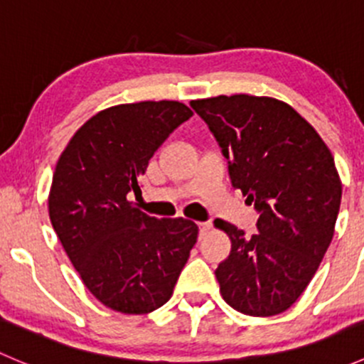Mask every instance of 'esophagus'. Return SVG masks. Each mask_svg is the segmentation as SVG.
<instances>
[{"label": "esophagus", "mask_w": 364, "mask_h": 364, "mask_svg": "<svg viewBox=\"0 0 364 364\" xmlns=\"http://www.w3.org/2000/svg\"><path fill=\"white\" fill-rule=\"evenodd\" d=\"M197 227H199V230H200V236H204V234L211 229V223L200 222V223H197Z\"/></svg>", "instance_id": "esophagus-1"}]
</instances>
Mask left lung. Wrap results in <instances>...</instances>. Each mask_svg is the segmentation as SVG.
Wrapping results in <instances>:
<instances>
[{"label":"left lung","mask_w":364,"mask_h":364,"mask_svg":"<svg viewBox=\"0 0 364 364\" xmlns=\"http://www.w3.org/2000/svg\"><path fill=\"white\" fill-rule=\"evenodd\" d=\"M229 160L234 188L259 213L257 234L216 220L230 253L215 274L225 303L252 317L291 308L335 234L341 181L315 128L285 102L252 95L192 100Z\"/></svg>","instance_id":"1"}]
</instances>
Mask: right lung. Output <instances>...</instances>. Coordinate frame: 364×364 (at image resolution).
I'll list each match as a JSON object with an SVG mask.
<instances>
[{"mask_svg":"<svg viewBox=\"0 0 364 364\" xmlns=\"http://www.w3.org/2000/svg\"><path fill=\"white\" fill-rule=\"evenodd\" d=\"M193 116L181 102L121 104L95 114L61 153L49 216L70 262L102 304L149 314L171 299L197 243L185 218H155L132 203L165 139Z\"/></svg>","mask_w":364,"mask_h":364,"instance_id":"1","label":"right lung"}]
</instances>
